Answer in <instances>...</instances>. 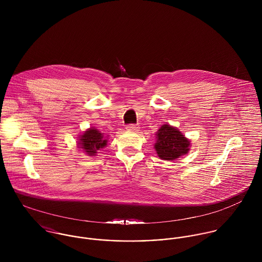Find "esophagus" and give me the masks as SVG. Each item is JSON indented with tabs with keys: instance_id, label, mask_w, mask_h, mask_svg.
<instances>
[{
	"instance_id": "34e87169",
	"label": "esophagus",
	"mask_w": 262,
	"mask_h": 262,
	"mask_svg": "<svg viewBox=\"0 0 262 262\" xmlns=\"http://www.w3.org/2000/svg\"><path fill=\"white\" fill-rule=\"evenodd\" d=\"M126 129L128 131H131V132H137L139 130V126L138 125H135V124H130L126 127Z\"/></svg>"
}]
</instances>
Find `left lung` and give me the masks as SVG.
I'll return each instance as SVG.
<instances>
[{
    "mask_svg": "<svg viewBox=\"0 0 262 262\" xmlns=\"http://www.w3.org/2000/svg\"><path fill=\"white\" fill-rule=\"evenodd\" d=\"M156 143L154 148L163 160H174L187 154L190 142L182 132L168 124L162 125L156 132Z\"/></svg>",
    "mask_w": 262,
    "mask_h": 262,
    "instance_id": "1",
    "label": "left lung"
}]
</instances>
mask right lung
<instances>
[{"mask_svg":"<svg viewBox=\"0 0 262 262\" xmlns=\"http://www.w3.org/2000/svg\"><path fill=\"white\" fill-rule=\"evenodd\" d=\"M78 140L79 148L83 149L90 156H95L97 151L104 148L108 142L104 135L94 127L84 131V133L80 135Z\"/></svg>","mask_w":262,"mask_h":262,"instance_id":"1","label":"right lung"}]
</instances>
